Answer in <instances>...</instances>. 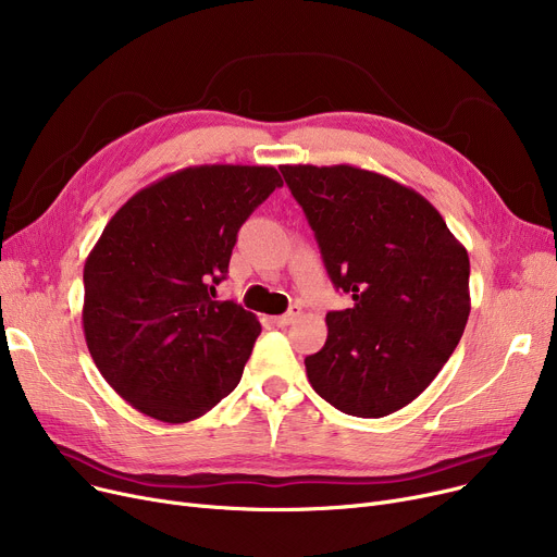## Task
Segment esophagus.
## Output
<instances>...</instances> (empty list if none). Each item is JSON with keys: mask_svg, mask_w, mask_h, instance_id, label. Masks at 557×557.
I'll list each match as a JSON object with an SVG mask.
<instances>
[{"mask_svg": "<svg viewBox=\"0 0 557 557\" xmlns=\"http://www.w3.org/2000/svg\"><path fill=\"white\" fill-rule=\"evenodd\" d=\"M300 315V307H290L284 315H277L275 318V323L280 325V327H286V325H290V323H294V320Z\"/></svg>", "mask_w": 557, "mask_h": 557, "instance_id": "obj_1", "label": "esophagus"}]
</instances>
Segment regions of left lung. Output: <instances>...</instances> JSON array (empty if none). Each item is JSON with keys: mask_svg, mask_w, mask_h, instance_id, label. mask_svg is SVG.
I'll list each match as a JSON object with an SVG mask.
<instances>
[{"mask_svg": "<svg viewBox=\"0 0 557 557\" xmlns=\"http://www.w3.org/2000/svg\"><path fill=\"white\" fill-rule=\"evenodd\" d=\"M325 269L355 305L327 313L305 359L313 391L357 418L411 404L443 370L470 318V257L411 187L352 164H282Z\"/></svg>", "mask_w": 557, "mask_h": 557, "instance_id": "8db88e82", "label": "left lung"}]
</instances>
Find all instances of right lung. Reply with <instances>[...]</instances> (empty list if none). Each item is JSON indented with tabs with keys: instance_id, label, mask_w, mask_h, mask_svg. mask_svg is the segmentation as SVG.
Segmentation results:
<instances>
[{
	"instance_id": "right-lung-1",
	"label": "right lung",
	"mask_w": 557,
	"mask_h": 557,
	"mask_svg": "<svg viewBox=\"0 0 557 557\" xmlns=\"http://www.w3.org/2000/svg\"><path fill=\"white\" fill-rule=\"evenodd\" d=\"M275 187V166L181 169L128 198L87 255V349L144 416L183 424L237 388L261 325L214 300L216 286L239 227Z\"/></svg>"
}]
</instances>
